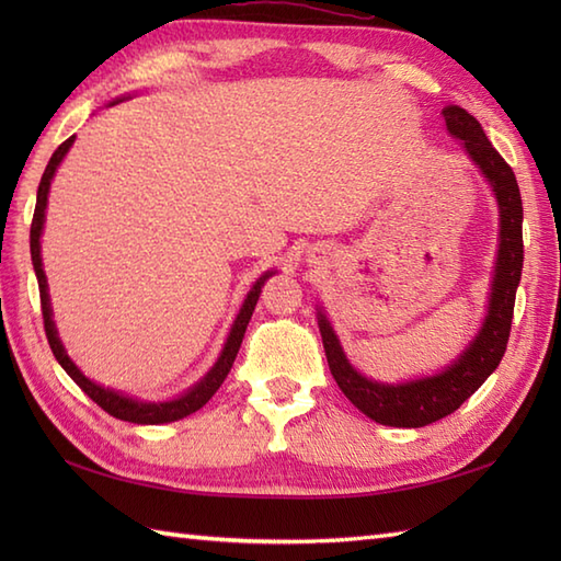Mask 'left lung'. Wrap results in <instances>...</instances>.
<instances>
[{
    "instance_id": "8db88e82",
    "label": "left lung",
    "mask_w": 561,
    "mask_h": 561,
    "mask_svg": "<svg viewBox=\"0 0 561 561\" xmlns=\"http://www.w3.org/2000/svg\"><path fill=\"white\" fill-rule=\"evenodd\" d=\"M444 121L448 135L460 139L462 151L478 165L480 173L492 185L499 207V250L494 262V277L486 304L484 323L478 335L456 359L434 376L383 383L356 371L344 354L337 332L332 330L323 308H318V328L323 337L328 366L340 390L350 398L356 410H362L374 422L386 426L420 428L444 420L490 378L506 352L511 318H514L516 289L523 270V202L516 175L502 159L492 141L486 139L482 125L462 111L460 105H446Z\"/></svg>"
}]
</instances>
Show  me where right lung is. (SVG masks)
Returning a JSON list of instances; mask_svg holds the SVG:
<instances>
[{
	"mask_svg": "<svg viewBox=\"0 0 561 561\" xmlns=\"http://www.w3.org/2000/svg\"><path fill=\"white\" fill-rule=\"evenodd\" d=\"M121 101V99H117ZM117 101H113L111 105H115ZM75 135H71L67 141H62L55 149V153L50 157L45 165V173L41 178V185H38V197H35V211H33V224H31V260H33V270H35V277H38V289H41V308H43V323H45V335L47 342H50V350L55 354V359L59 362V366L65 368L69 374V378L75 380V383L87 392V396L103 408L108 414H113L115 420H123V422H133V424H169V422H178L183 420V416L197 412L199 408H205V404L211 400L214 392L219 390V386L224 383V378L229 376L233 359L238 350H241V342L245 335V328L250 323V316L255 311V304L260 299V291L265 287V282L272 277L277 270H267L262 277L253 284V289L248 291L245 301L241 306V311H238L229 337L224 342V350L219 354V359L214 362V366L209 371L202 376L193 388H187L183 396H178L173 400H139L133 396H125L123 390H113V388H105L93 383L91 378H87L81 374V368L69 359V354L65 350L62 340L57 335V328H55V320H53V306H50V294H47V277H45V270H43V257H41V236H43V226H45V209H47V195H50V185H53V178L59 169V163L67 157V151L75 145Z\"/></svg>",
	"mask_w": 561,
	"mask_h": 561,
	"instance_id": "add662e5",
	"label": "right lung"
}]
</instances>
